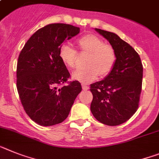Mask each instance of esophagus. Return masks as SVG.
Wrapping results in <instances>:
<instances>
[{
    "mask_svg": "<svg viewBox=\"0 0 159 159\" xmlns=\"http://www.w3.org/2000/svg\"><path fill=\"white\" fill-rule=\"evenodd\" d=\"M82 88H83V90H84V91L89 90V87L86 84H82Z\"/></svg>",
    "mask_w": 159,
    "mask_h": 159,
    "instance_id": "34e87169",
    "label": "esophagus"
}]
</instances>
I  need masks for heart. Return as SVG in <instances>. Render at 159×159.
<instances>
[{"instance_id": "b5f03b06", "label": "heart", "mask_w": 159, "mask_h": 159, "mask_svg": "<svg viewBox=\"0 0 159 159\" xmlns=\"http://www.w3.org/2000/svg\"><path fill=\"white\" fill-rule=\"evenodd\" d=\"M82 51L89 52L87 66L78 68L72 73V78L81 83L95 80L98 75L104 76L110 72L116 63V53L110 45L104 44L101 39L94 34H87L78 40ZM59 57L66 66H75L76 51L68 43H63L59 48Z\"/></svg>"}]
</instances>
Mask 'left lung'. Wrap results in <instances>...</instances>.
<instances>
[{
  "instance_id": "left-lung-1",
  "label": "left lung",
  "mask_w": 159,
  "mask_h": 159,
  "mask_svg": "<svg viewBox=\"0 0 159 159\" xmlns=\"http://www.w3.org/2000/svg\"><path fill=\"white\" fill-rule=\"evenodd\" d=\"M109 42L116 53V63L105 78L92 84L91 112L104 125H119L127 121L138 108L142 83L140 56L129 44L112 32L95 28Z\"/></svg>"
}]
</instances>
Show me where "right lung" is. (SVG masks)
I'll use <instances>...</instances> for the list:
<instances>
[{
  "label": "right lung",
  "instance_id": "1",
  "mask_svg": "<svg viewBox=\"0 0 159 159\" xmlns=\"http://www.w3.org/2000/svg\"><path fill=\"white\" fill-rule=\"evenodd\" d=\"M80 28L63 23L49 24L34 34L18 57L17 89L27 115L37 124L51 126L67 117L80 83L66 82L70 73L59 57L63 42L80 33Z\"/></svg>",
  "mask_w": 159,
  "mask_h": 159
}]
</instances>
